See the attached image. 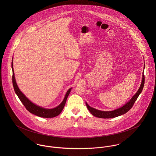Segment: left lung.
Segmentation results:
<instances>
[{
	"label": "left lung",
	"instance_id": "8db88e82",
	"mask_svg": "<svg viewBox=\"0 0 156 156\" xmlns=\"http://www.w3.org/2000/svg\"><path fill=\"white\" fill-rule=\"evenodd\" d=\"M144 68H145V63H144ZM144 83H145V77H144V71H143L142 82H141L140 86L138 89V90L137 91V92L132 97V98L126 105H124L123 106H122L117 109L111 111H100V110H98L94 108L90 107L86 102L87 107L88 108V109L89 110V111L90 112V113L92 115H94V116L98 117V118H113L117 117L120 115H124L132 108L134 103H135L136 100H137V97H139V94L141 93L142 89L144 88Z\"/></svg>",
	"mask_w": 156,
	"mask_h": 156
}]
</instances>
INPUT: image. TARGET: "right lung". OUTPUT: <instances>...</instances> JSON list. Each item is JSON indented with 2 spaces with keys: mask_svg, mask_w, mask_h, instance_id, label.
Masks as SVG:
<instances>
[{
  "mask_svg": "<svg viewBox=\"0 0 156 156\" xmlns=\"http://www.w3.org/2000/svg\"><path fill=\"white\" fill-rule=\"evenodd\" d=\"M13 59V58H12ZM11 67L12 69V84L14 87V91L16 94L17 95L18 97L22 101L23 105L26 108V109L30 112L32 114H34L38 116L43 117L45 118H53L58 115H59L61 112L62 111L64 106L66 105V101H67L68 96L69 95L71 90L72 88H69L67 90V93L65 95V97L63 100V101L61 102L60 105H59L56 108H52V109H46L42 108L41 106H39L34 103H32L31 101H30L23 94L22 92L19 88L17 84L16 83V80L14 76V68H13V61H12L11 63Z\"/></svg>",
  "mask_w": 156,
  "mask_h": 156,
  "instance_id": "right-lung-1",
  "label": "right lung"
}]
</instances>
